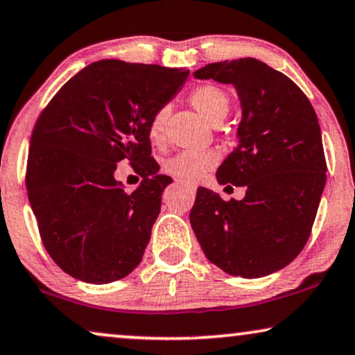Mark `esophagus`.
<instances>
[{
	"label": "esophagus",
	"mask_w": 355,
	"mask_h": 355,
	"mask_svg": "<svg viewBox=\"0 0 355 355\" xmlns=\"http://www.w3.org/2000/svg\"><path fill=\"white\" fill-rule=\"evenodd\" d=\"M178 184H181L182 187H186L189 192H196V191H197V187L193 186V184H191V182H186V181H178Z\"/></svg>",
	"instance_id": "1"
}]
</instances>
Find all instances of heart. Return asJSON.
<instances>
[{
    "label": "heart",
    "instance_id": "obj_1",
    "mask_svg": "<svg viewBox=\"0 0 355 355\" xmlns=\"http://www.w3.org/2000/svg\"><path fill=\"white\" fill-rule=\"evenodd\" d=\"M189 103L198 114H202L210 124H220L230 111V96L223 89L213 84H203L189 94ZM169 116L168 106H159L147 124V135L155 147H162L166 142V123ZM220 162V155L215 150L203 152H181L164 163V171L169 176L182 179L186 182H197Z\"/></svg>",
    "mask_w": 355,
    "mask_h": 355
}]
</instances>
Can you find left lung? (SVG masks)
I'll return each instance as SVG.
<instances>
[{"label":"left lung","mask_w":355,"mask_h":355,"mask_svg":"<svg viewBox=\"0 0 355 355\" xmlns=\"http://www.w3.org/2000/svg\"><path fill=\"white\" fill-rule=\"evenodd\" d=\"M193 76L232 84L239 94V145L216 179L245 187V197L223 200L198 187L192 230L207 259L227 275L275 273L307 244L327 182L317 113L288 76L254 58L211 62Z\"/></svg>","instance_id":"8db88e82"}]
</instances>
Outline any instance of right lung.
I'll return each instance as SVG.
<instances>
[{"mask_svg": "<svg viewBox=\"0 0 355 355\" xmlns=\"http://www.w3.org/2000/svg\"><path fill=\"white\" fill-rule=\"evenodd\" d=\"M189 69L118 60L67 80L33 125L26 186L42 242L72 278L106 284L142 260L173 181L158 173L147 124ZM125 159L144 178L132 193L114 179Z\"/></svg>", "mask_w": 355, "mask_h": 355, "instance_id": "obj_1", "label": "right lung"}]
</instances>
